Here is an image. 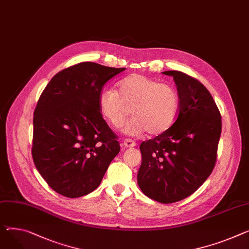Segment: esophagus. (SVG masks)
Listing matches in <instances>:
<instances>
[{"mask_svg":"<svg viewBox=\"0 0 249 249\" xmlns=\"http://www.w3.org/2000/svg\"><path fill=\"white\" fill-rule=\"evenodd\" d=\"M122 146L125 148H131V147H135L136 146V142L133 141L132 139H125L122 142Z\"/></svg>","mask_w":249,"mask_h":249,"instance_id":"34e87169","label":"esophagus"}]
</instances>
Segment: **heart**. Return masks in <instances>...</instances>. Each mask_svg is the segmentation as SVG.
<instances>
[{
  "instance_id": "b5f03b06",
  "label": "heart",
  "mask_w": 249,
  "mask_h": 249,
  "mask_svg": "<svg viewBox=\"0 0 249 249\" xmlns=\"http://www.w3.org/2000/svg\"><path fill=\"white\" fill-rule=\"evenodd\" d=\"M98 107L114 127H120L131 112L133 118L124 127V132L129 135L147 131L149 135L157 136L175 123L180 97L172 85L135 73L119 81L117 92L104 89L99 93Z\"/></svg>"
}]
</instances>
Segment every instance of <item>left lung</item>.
I'll return each mask as SVG.
<instances>
[{
  "mask_svg": "<svg viewBox=\"0 0 249 249\" xmlns=\"http://www.w3.org/2000/svg\"><path fill=\"white\" fill-rule=\"evenodd\" d=\"M172 76L180 97L173 126L140 145L142 163L137 182L142 192L160 203L190 196L211 174L221 134V116L205 86L180 71Z\"/></svg>",
  "mask_w": 249,
  "mask_h": 249,
  "instance_id": "left-lung-1",
  "label": "left lung"
}]
</instances>
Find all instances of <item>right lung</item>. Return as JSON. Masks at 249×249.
Listing matches in <instances>:
<instances>
[{"mask_svg":"<svg viewBox=\"0 0 249 249\" xmlns=\"http://www.w3.org/2000/svg\"><path fill=\"white\" fill-rule=\"evenodd\" d=\"M125 68L82 62L48 83L33 118L32 156L48 185L77 198L94 191L120 151L98 107L105 83Z\"/></svg>","mask_w":249,"mask_h":249,"instance_id":"add662e5","label":"right lung"}]
</instances>
